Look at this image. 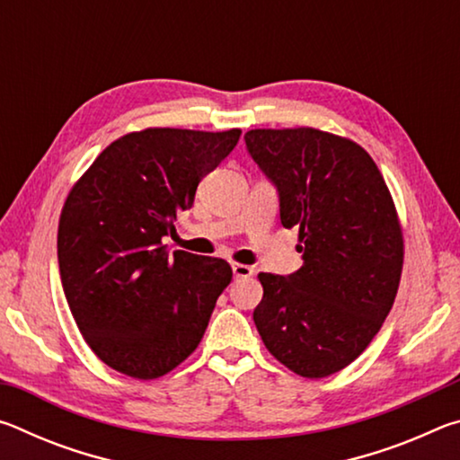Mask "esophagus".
<instances>
[{
    "instance_id": "1",
    "label": "esophagus",
    "mask_w": 460,
    "mask_h": 460,
    "mask_svg": "<svg viewBox=\"0 0 460 460\" xmlns=\"http://www.w3.org/2000/svg\"><path fill=\"white\" fill-rule=\"evenodd\" d=\"M233 274H235V278H252L253 268L245 266V263H233Z\"/></svg>"
}]
</instances>
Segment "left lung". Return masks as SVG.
Segmentation results:
<instances>
[{"label": "left lung", "instance_id": "obj_1", "mask_svg": "<svg viewBox=\"0 0 460 460\" xmlns=\"http://www.w3.org/2000/svg\"><path fill=\"white\" fill-rule=\"evenodd\" d=\"M247 152L298 229L305 266L261 274L253 323L268 351L302 377L332 376L379 332L398 294L403 237L376 162L351 139L314 128L252 129Z\"/></svg>", "mask_w": 460, "mask_h": 460}]
</instances>
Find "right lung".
I'll return each instance as SVG.
<instances>
[{"instance_id":"1","label":"right lung","mask_w":460,"mask_h":460,"mask_svg":"<svg viewBox=\"0 0 460 460\" xmlns=\"http://www.w3.org/2000/svg\"><path fill=\"white\" fill-rule=\"evenodd\" d=\"M241 129L147 128L115 139L68 192L58 223L62 290L109 367L155 379L199 347L233 270L162 243Z\"/></svg>"}]
</instances>
